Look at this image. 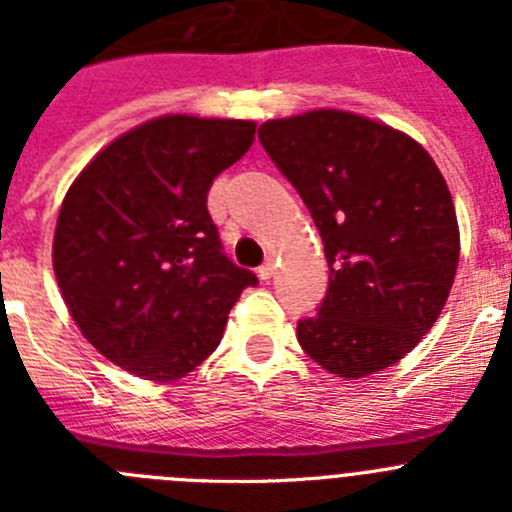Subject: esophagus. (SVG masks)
Returning <instances> with one entry per match:
<instances>
[{
    "label": "esophagus",
    "instance_id": "34e87169",
    "mask_svg": "<svg viewBox=\"0 0 512 512\" xmlns=\"http://www.w3.org/2000/svg\"><path fill=\"white\" fill-rule=\"evenodd\" d=\"M273 275H275V265H273V260H267L265 265L257 267V278H260L262 283H267V280L273 278Z\"/></svg>",
    "mask_w": 512,
    "mask_h": 512
}]
</instances>
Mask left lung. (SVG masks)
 Here are the masks:
<instances>
[{
	"mask_svg": "<svg viewBox=\"0 0 512 512\" xmlns=\"http://www.w3.org/2000/svg\"><path fill=\"white\" fill-rule=\"evenodd\" d=\"M260 142L301 193L331 267L319 313L298 321L303 352L347 380L388 370L436 324L457 275L439 165L405 132L344 109L267 119Z\"/></svg>",
	"mask_w": 512,
	"mask_h": 512,
	"instance_id": "obj_1",
	"label": "left lung"
}]
</instances>
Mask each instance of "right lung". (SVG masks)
<instances>
[{"label":"right lung","instance_id":"add662e5","mask_svg":"<svg viewBox=\"0 0 512 512\" xmlns=\"http://www.w3.org/2000/svg\"><path fill=\"white\" fill-rule=\"evenodd\" d=\"M252 119L163 114L86 163L63 199L53 270L86 342L122 370L176 382L219 347L255 273L222 252L214 178L255 142Z\"/></svg>","mask_w":512,"mask_h":512}]
</instances>
